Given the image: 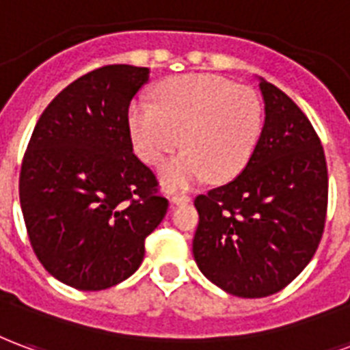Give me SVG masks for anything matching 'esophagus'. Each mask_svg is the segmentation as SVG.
I'll return each mask as SVG.
<instances>
[{
  "label": "esophagus",
  "mask_w": 350,
  "mask_h": 350,
  "mask_svg": "<svg viewBox=\"0 0 350 350\" xmlns=\"http://www.w3.org/2000/svg\"><path fill=\"white\" fill-rule=\"evenodd\" d=\"M191 202V196L189 195H174L172 196V204H187Z\"/></svg>",
  "instance_id": "obj_1"
}]
</instances>
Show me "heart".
<instances>
[{"mask_svg": "<svg viewBox=\"0 0 350 350\" xmlns=\"http://www.w3.org/2000/svg\"><path fill=\"white\" fill-rule=\"evenodd\" d=\"M157 105L135 100L128 109L133 148L150 165H161L167 189H183L206 176L224 183L239 176L252 159L261 129L263 105L248 87L213 74H187L161 83Z\"/></svg>", "mask_w": 350, "mask_h": 350, "instance_id": "1", "label": "heart"}]
</instances>
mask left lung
I'll return each mask as SVG.
<instances>
[{"label":"left lung","mask_w":350,"mask_h":350,"mask_svg":"<svg viewBox=\"0 0 350 350\" xmlns=\"http://www.w3.org/2000/svg\"><path fill=\"white\" fill-rule=\"evenodd\" d=\"M265 124L235 180L195 198L193 254L226 293L261 299L302 273L319 247L328 204L325 152L299 105L260 77Z\"/></svg>","instance_id":"8db88e82"}]
</instances>
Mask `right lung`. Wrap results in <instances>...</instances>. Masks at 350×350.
I'll list each match as a JSON object with an SVG mask.
<instances>
[{"instance_id": "add662e5", "label": "right lung", "mask_w": 350, "mask_h": 350, "mask_svg": "<svg viewBox=\"0 0 350 350\" xmlns=\"http://www.w3.org/2000/svg\"><path fill=\"white\" fill-rule=\"evenodd\" d=\"M148 77V68L109 64L70 83L44 109L23 155L31 247L51 276L81 291L135 273L144 239L167 213L128 129L129 102Z\"/></svg>"}]
</instances>
